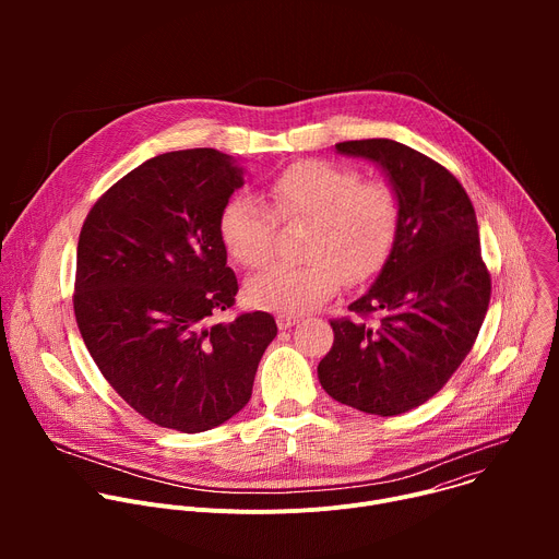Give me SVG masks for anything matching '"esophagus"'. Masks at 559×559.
Instances as JSON below:
<instances>
[{"label":"esophagus","instance_id":"1","mask_svg":"<svg viewBox=\"0 0 559 559\" xmlns=\"http://www.w3.org/2000/svg\"><path fill=\"white\" fill-rule=\"evenodd\" d=\"M298 321H300L298 316H287V313H281V316L276 318V325H278V330H289V328H294Z\"/></svg>","mask_w":559,"mask_h":559}]
</instances>
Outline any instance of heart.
<instances>
[{"label":"heart","mask_w":559,"mask_h":559,"mask_svg":"<svg viewBox=\"0 0 559 559\" xmlns=\"http://www.w3.org/2000/svg\"><path fill=\"white\" fill-rule=\"evenodd\" d=\"M272 207L234 194L221 210L218 234L227 254L243 267H261L274 252L278 221H311L307 263H274L246 285L248 300L265 311L305 313L347 283L373 276L393 250L401 201L384 181H365L349 166L323 158L289 164L267 186Z\"/></svg>","instance_id":"obj_1"}]
</instances>
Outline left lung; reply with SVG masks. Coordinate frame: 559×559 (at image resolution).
Here are the masks:
<instances>
[{
	"label": "left lung",
	"instance_id": "left-lung-1",
	"mask_svg": "<svg viewBox=\"0 0 559 559\" xmlns=\"http://www.w3.org/2000/svg\"><path fill=\"white\" fill-rule=\"evenodd\" d=\"M382 168L401 201L393 250L371 289L332 321L318 380L334 401L373 416L427 403L471 352L491 300L475 210L433 158L391 139L336 143ZM379 313L376 326L366 318Z\"/></svg>",
	"mask_w": 559,
	"mask_h": 559
}]
</instances>
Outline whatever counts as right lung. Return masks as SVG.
<instances>
[{"mask_svg":"<svg viewBox=\"0 0 559 559\" xmlns=\"http://www.w3.org/2000/svg\"><path fill=\"white\" fill-rule=\"evenodd\" d=\"M243 168L214 147L147 158L88 212L76 246L74 318L110 386L145 420L199 433L241 412L276 336L267 311L234 305L218 216Z\"/></svg>","mask_w":559,"mask_h":559,"instance_id":"obj_1","label":"right lung"}]
</instances>
